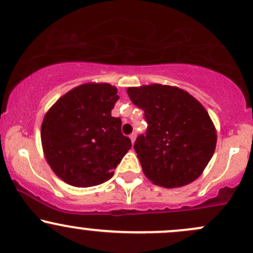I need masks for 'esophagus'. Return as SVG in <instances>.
<instances>
[{"label":"esophagus","mask_w":253,"mask_h":253,"mask_svg":"<svg viewBox=\"0 0 253 253\" xmlns=\"http://www.w3.org/2000/svg\"><path fill=\"white\" fill-rule=\"evenodd\" d=\"M136 132H132V134H130V140H131V142L134 143L135 142V140H136Z\"/></svg>","instance_id":"obj_1"}]
</instances>
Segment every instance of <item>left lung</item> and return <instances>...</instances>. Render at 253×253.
Listing matches in <instances>:
<instances>
[{
    "label": "left lung",
    "instance_id": "1",
    "mask_svg": "<svg viewBox=\"0 0 253 253\" xmlns=\"http://www.w3.org/2000/svg\"><path fill=\"white\" fill-rule=\"evenodd\" d=\"M132 104L145 111L146 135L135 141L143 173L164 188L197 180L216 148L217 134L208 111L177 86L149 84L126 89Z\"/></svg>",
    "mask_w": 253,
    "mask_h": 253
}]
</instances>
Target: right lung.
Masks as SVG:
<instances>
[{
	"label": "right lung",
	"mask_w": 253,
	"mask_h": 253,
	"mask_svg": "<svg viewBox=\"0 0 253 253\" xmlns=\"http://www.w3.org/2000/svg\"><path fill=\"white\" fill-rule=\"evenodd\" d=\"M117 88L85 83L62 95L45 113L41 126L43 153L51 170L75 187L108 181L131 148L122 134L121 118L112 117Z\"/></svg>",
	"instance_id": "right-lung-1"
}]
</instances>
